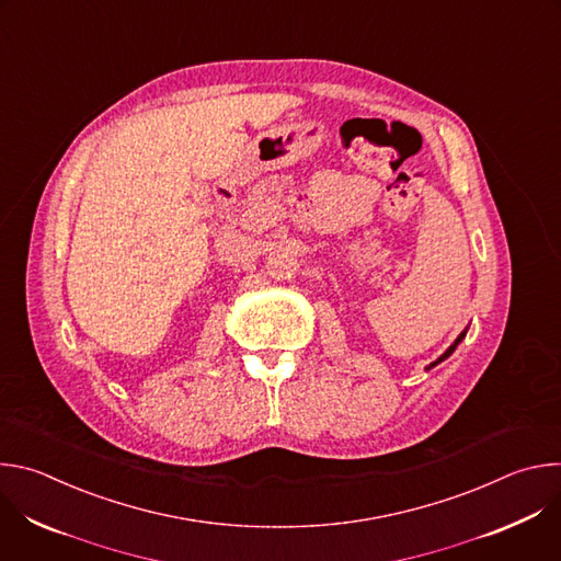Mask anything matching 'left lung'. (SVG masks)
Returning <instances> with one entry per match:
<instances>
[{
  "instance_id": "left-lung-1",
  "label": "left lung",
  "mask_w": 561,
  "mask_h": 561,
  "mask_svg": "<svg viewBox=\"0 0 561 561\" xmlns=\"http://www.w3.org/2000/svg\"><path fill=\"white\" fill-rule=\"evenodd\" d=\"M463 335H466V333H461V335H459V337H457V340H455V344H453V346H450V348H448V351H446V353H444V355H442V357H439V359H437V362H435V364H439V362H442V359H446V357H448V355H450V353H453V351H455V348H457V344H459V342H461V340H463ZM435 364H431V366H435Z\"/></svg>"
}]
</instances>
